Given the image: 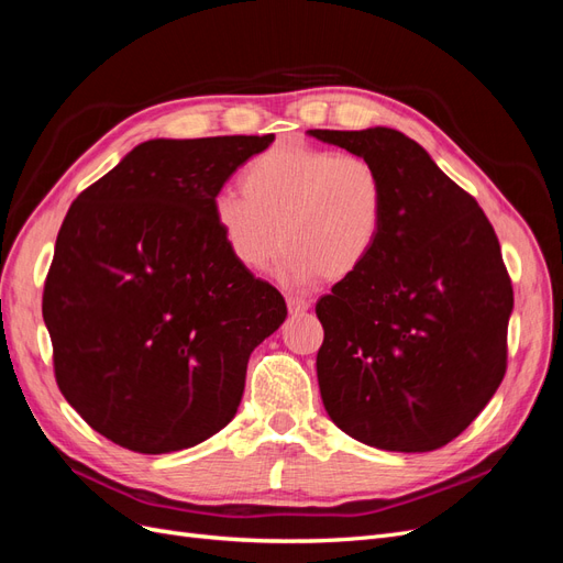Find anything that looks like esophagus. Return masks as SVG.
Here are the masks:
<instances>
[{
    "instance_id": "obj_1",
    "label": "esophagus",
    "mask_w": 563,
    "mask_h": 563,
    "mask_svg": "<svg viewBox=\"0 0 563 563\" xmlns=\"http://www.w3.org/2000/svg\"><path fill=\"white\" fill-rule=\"evenodd\" d=\"M286 305H288V312L291 314H305L310 310V300H305V298H286Z\"/></svg>"
}]
</instances>
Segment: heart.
Masks as SVG:
<instances>
[{
	"mask_svg": "<svg viewBox=\"0 0 563 563\" xmlns=\"http://www.w3.org/2000/svg\"><path fill=\"white\" fill-rule=\"evenodd\" d=\"M242 191L223 190L213 199L230 255L261 272L286 244L279 272L291 284L356 275L385 230L387 185L380 168L350 152L275 145L249 162Z\"/></svg>",
	"mask_w": 563,
	"mask_h": 563,
	"instance_id": "1",
	"label": "heart"
}]
</instances>
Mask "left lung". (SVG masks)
I'll use <instances>...</instances> for the list:
<instances>
[{"label":"left lung","mask_w":563,"mask_h":563,"mask_svg":"<svg viewBox=\"0 0 563 563\" xmlns=\"http://www.w3.org/2000/svg\"><path fill=\"white\" fill-rule=\"evenodd\" d=\"M308 133L371 159L387 185L376 251L317 302L323 408L366 446H446L507 368L515 291L498 236L476 199L401 131Z\"/></svg>","instance_id":"left-lung-1"}]
</instances>
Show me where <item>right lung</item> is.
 <instances>
[{"label":"right lung","instance_id":"1","mask_svg":"<svg viewBox=\"0 0 563 563\" xmlns=\"http://www.w3.org/2000/svg\"><path fill=\"white\" fill-rule=\"evenodd\" d=\"M272 141L141 143L67 211L42 314L63 397L114 444L159 455L223 430L251 352L284 323V296L232 258L213 218Z\"/></svg>","mask_w":563,"mask_h":563}]
</instances>
